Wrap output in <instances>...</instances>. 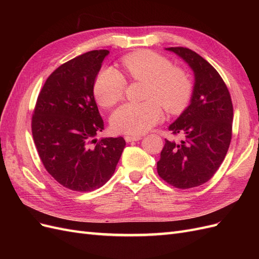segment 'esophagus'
I'll use <instances>...</instances> for the list:
<instances>
[{"label": "esophagus", "instance_id": "34e87169", "mask_svg": "<svg viewBox=\"0 0 259 259\" xmlns=\"http://www.w3.org/2000/svg\"><path fill=\"white\" fill-rule=\"evenodd\" d=\"M124 138H125V140H126L127 143H131V142H138V140L142 139V136H139V135H135V136H125Z\"/></svg>", "mask_w": 259, "mask_h": 259}]
</instances>
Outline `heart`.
<instances>
[{"label": "heart", "instance_id": "1", "mask_svg": "<svg viewBox=\"0 0 259 259\" xmlns=\"http://www.w3.org/2000/svg\"><path fill=\"white\" fill-rule=\"evenodd\" d=\"M122 67L131 80L146 81L142 103H125L111 115L115 132L140 135L162 120L161 105L170 113H177L189 103L193 84L184 69L173 67L169 59L148 50L131 53L122 58ZM126 81L121 72L105 67L94 82V95L104 108H110L123 98Z\"/></svg>", "mask_w": 259, "mask_h": 259}]
</instances>
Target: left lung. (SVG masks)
Wrapping results in <instances>:
<instances>
[{
  "mask_svg": "<svg viewBox=\"0 0 259 259\" xmlns=\"http://www.w3.org/2000/svg\"><path fill=\"white\" fill-rule=\"evenodd\" d=\"M186 61L194 74L190 105L168 130L180 143L165 139L156 163L159 176L179 189L198 187L213 177L228 151L233 107L228 89L216 69L195 52L168 48Z\"/></svg>",
  "mask_w": 259,
  "mask_h": 259,
  "instance_id": "obj_1",
  "label": "left lung"
}]
</instances>
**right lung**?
<instances>
[{
    "instance_id": "1",
    "label": "right lung",
    "mask_w": 259,
    "mask_h": 259,
    "mask_svg": "<svg viewBox=\"0 0 259 259\" xmlns=\"http://www.w3.org/2000/svg\"><path fill=\"white\" fill-rule=\"evenodd\" d=\"M107 50L91 51L58 67L48 77L33 111L32 136L46 170L73 191H93L113 175L123 137L96 135L104 121L94 98V82Z\"/></svg>"
}]
</instances>
